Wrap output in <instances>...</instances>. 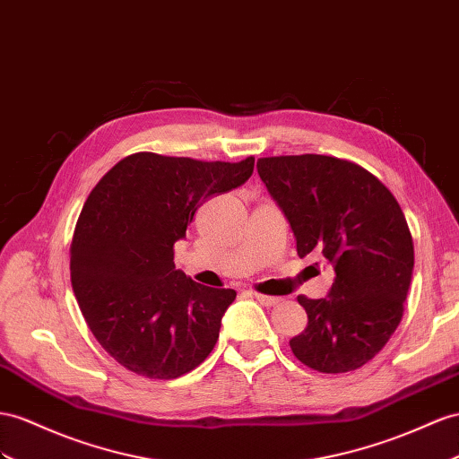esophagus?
Instances as JSON below:
<instances>
[{
	"label": "esophagus",
	"mask_w": 459,
	"mask_h": 459,
	"mask_svg": "<svg viewBox=\"0 0 459 459\" xmlns=\"http://www.w3.org/2000/svg\"><path fill=\"white\" fill-rule=\"evenodd\" d=\"M252 295L260 300L264 307H275V304H279V300L281 299H277V297H267V295H262V292H252Z\"/></svg>",
	"instance_id": "esophagus-1"
}]
</instances>
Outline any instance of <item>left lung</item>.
<instances>
[{
    "mask_svg": "<svg viewBox=\"0 0 459 459\" xmlns=\"http://www.w3.org/2000/svg\"><path fill=\"white\" fill-rule=\"evenodd\" d=\"M300 257L322 254L335 279L325 299L299 297L308 325L289 345L307 367L360 368L402 322L413 275V238L397 199L359 164L325 155L257 159Z\"/></svg>",
    "mask_w": 459,
    "mask_h": 459,
    "instance_id": "obj_1",
    "label": "left lung"
}]
</instances>
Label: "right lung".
Instances as JSON below:
<instances>
[{"label":"right lung","mask_w":459,"mask_h":459,"mask_svg":"<svg viewBox=\"0 0 459 459\" xmlns=\"http://www.w3.org/2000/svg\"><path fill=\"white\" fill-rule=\"evenodd\" d=\"M254 157L240 162L135 152L92 187L72 240V287L102 349L139 376L170 380L213 351L232 289L199 285L174 267L205 199L242 186Z\"/></svg>","instance_id":"1"}]
</instances>
